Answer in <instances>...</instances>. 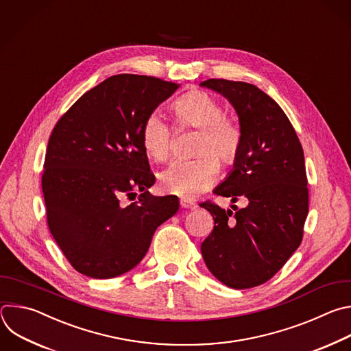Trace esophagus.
<instances>
[{
  "label": "esophagus",
  "instance_id": "esophagus-1",
  "mask_svg": "<svg viewBox=\"0 0 351 351\" xmlns=\"http://www.w3.org/2000/svg\"><path fill=\"white\" fill-rule=\"evenodd\" d=\"M181 206L184 207V208H191V210H193V208H196L197 207V204L195 203V202H192L191 199H181Z\"/></svg>",
  "mask_w": 351,
  "mask_h": 351
}]
</instances>
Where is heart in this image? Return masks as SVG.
Here are the masks:
<instances>
[{"instance_id": "b5f03b06", "label": "heart", "mask_w": 351, "mask_h": 351, "mask_svg": "<svg viewBox=\"0 0 351 351\" xmlns=\"http://www.w3.org/2000/svg\"><path fill=\"white\" fill-rule=\"evenodd\" d=\"M170 112L178 130H197L192 147L195 158L173 162L159 178L165 191L191 199L215 182L219 165L228 167L237 162L242 148V130L235 120L224 116V108L216 98L200 90L176 99ZM173 138V128L158 114L144 121L141 144L149 159L166 160L171 154Z\"/></svg>"}]
</instances>
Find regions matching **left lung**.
I'll list each match as a JSON object with an SVG mask.
<instances>
[{
    "instance_id": "8db88e82",
    "label": "left lung",
    "mask_w": 351,
    "mask_h": 351,
    "mask_svg": "<svg viewBox=\"0 0 351 351\" xmlns=\"http://www.w3.org/2000/svg\"><path fill=\"white\" fill-rule=\"evenodd\" d=\"M200 86L232 104L243 136L232 173L215 193L234 203L247 200L243 208L232 206L235 213L210 200L199 204L215 220L202 256L224 285L254 288L281 269L302 243L308 215L303 148L281 106L256 86L224 79Z\"/></svg>"
}]
</instances>
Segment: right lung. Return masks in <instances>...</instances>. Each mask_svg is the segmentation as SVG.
I'll return each mask as SVG.
<instances>
[{
    "mask_svg": "<svg viewBox=\"0 0 351 351\" xmlns=\"http://www.w3.org/2000/svg\"><path fill=\"white\" fill-rule=\"evenodd\" d=\"M178 84L116 75L80 97L49 136L41 178L48 228L76 271L106 279L134 268L180 207L155 184L141 128ZM141 191L135 202L121 199ZM134 199V198H133Z\"/></svg>",
    "mask_w": 351,
    "mask_h": 351,
    "instance_id": "1",
    "label": "right lung"
}]
</instances>
